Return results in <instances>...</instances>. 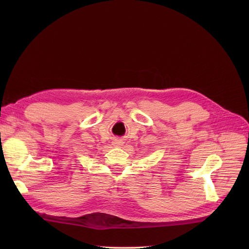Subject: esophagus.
<instances>
[{"mask_svg": "<svg viewBox=\"0 0 249 249\" xmlns=\"http://www.w3.org/2000/svg\"><path fill=\"white\" fill-rule=\"evenodd\" d=\"M113 144H114L115 146H121L122 144H123V142H122V141H119V140H116V141H114V142H113Z\"/></svg>", "mask_w": 249, "mask_h": 249, "instance_id": "1", "label": "esophagus"}]
</instances>
